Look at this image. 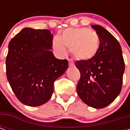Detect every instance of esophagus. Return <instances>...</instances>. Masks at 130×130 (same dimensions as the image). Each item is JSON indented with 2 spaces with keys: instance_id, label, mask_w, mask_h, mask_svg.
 <instances>
[{
  "instance_id": "34e87169",
  "label": "esophagus",
  "mask_w": 130,
  "mask_h": 130,
  "mask_svg": "<svg viewBox=\"0 0 130 130\" xmlns=\"http://www.w3.org/2000/svg\"><path fill=\"white\" fill-rule=\"evenodd\" d=\"M68 61H69V65L70 67H74L75 65H74V63H73V61L71 60V59H68Z\"/></svg>"
}]
</instances>
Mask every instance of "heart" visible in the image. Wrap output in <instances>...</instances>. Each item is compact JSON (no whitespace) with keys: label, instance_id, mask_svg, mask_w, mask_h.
<instances>
[{"label":"heart","instance_id":"b5f03b06","mask_svg":"<svg viewBox=\"0 0 130 130\" xmlns=\"http://www.w3.org/2000/svg\"><path fill=\"white\" fill-rule=\"evenodd\" d=\"M53 44L58 55H66V47L75 59L86 61L92 59L99 52L100 38L96 31L87 27H71L65 29L61 37L55 36Z\"/></svg>","mask_w":130,"mask_h":130}]
</instances>
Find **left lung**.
Here are the masks:
<instances>
[{"label": "left lung", "mask_w": 130, "mask_h": 130, "mask_svg": "<svg viewBox=\"0 0 130 130\" xmlns=\"http://www.w3.org/2000/svg\"><path fill=\"white\" fill-rule=\"evenodd\" d=\"M91 27L99 34L100 48L92 59L75 62L80 72L77 92L86 105L102 109L111 104L121 92L125 63L117 39L101 25Z\"/></svg>", "instance_id": "obj_1"}]
</instances>
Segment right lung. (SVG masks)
Listing matches in <instances>:
<instances>
[{"label": "right lung", "instance_id": "1", "mask_svg": "<svg viewBox=\"0 0 130 130\" xmlns=\"http://www.w3.org/2000/svg\"><path fill=\"white\" fill-rule=\"evenodd\" d=\"M53 38L48 29L27 27L9 42L7 77L24 105L38 107L46 103L52 96L55 81L68 67L67 59H57L51 51Z\"/></svg>", "mask_w": 130, "mask_h": 130}]
</instances>
